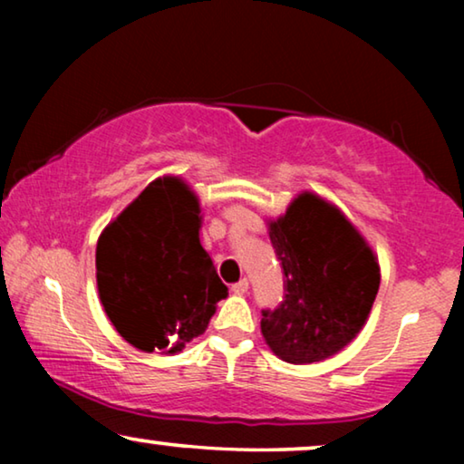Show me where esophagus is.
<instances>
[{
  "instance_id": "1",
  "label": "esophagus",
  "mask_w": 464,
  "mask_h": 464,
  "mask_svg": "<svg viewBox=\"0 0 464 464\" xmlns=\"http://www.w3.org/2000/svg\"><path fill=\"white\" fill-rule=\"evenodd\" d=\"M232 291H234V294H237V295L246 294V291H249V281H246V278H240L238 283L232 285Z\"/></svg>"
}]
</instances>
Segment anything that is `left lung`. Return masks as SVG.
<instances>
[{"instance_id": "1", "label": "left lung", "mask_w": 464, "mask_h": 464, "mask_svg": "<svg viewBox=\"0 0 464 464\" xmlns=\"http://www.w3.org/2000/svg\"><path fill=\"white\" fill-rule=\"evenodd\" d=\"M268 237L285 272V297L262 310V335L294 365L338 354L363 329L380 287L376 253L344 213L314 192L297 194Z\"/></svg>"}]
</instances>
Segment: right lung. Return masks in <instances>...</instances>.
<instances>
[{
    "instance_id": "1",
    "label": "right lung",
    "mask_w": 464,
    "mask_h": 464,
    "mask_svg": "<svg viewBox=\"0 0 464 464\" xmlns=\"http://www.w3.org/2000/svg\"><path fill=\"white\" fill-rule=\"evenodd\" d=\"M200 202L181 177H158L105 226L97 287L105 314L143 353H181L227 297L200 245Z\"/></svg>"
}]
</instances>
